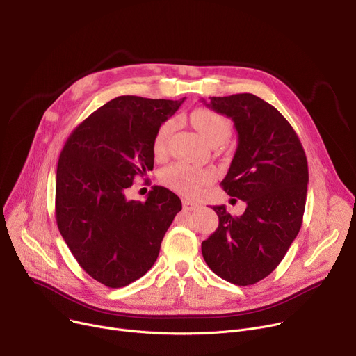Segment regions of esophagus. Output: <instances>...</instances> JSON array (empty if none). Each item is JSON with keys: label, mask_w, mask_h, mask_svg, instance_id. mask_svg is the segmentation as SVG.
<instances>
[{"label": "esophagus", "mask_w": 356, "mask_h": 356, "mask_svg": "<svg viewBox=\"0 0 356 356\" xmlns=\"http://www.w3.org/2000/svg\"><path fill=\"white\" fill-rule=\"evenodd\" d=\"M181 203H183V209H186V211H195L196 208H199V203L192 202L189 199H183Z\"/></svg>", "instance_id": "34e87169"}]
</instances>
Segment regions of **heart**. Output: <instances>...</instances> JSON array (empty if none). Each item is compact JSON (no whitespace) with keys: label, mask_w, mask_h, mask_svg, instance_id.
I'll list each match as a JSON object with an SVG mask.
<instances>
[{"label":"heart","mask_w":356,"mask_h":356,"mask_svg":"<svg viewBox=\"0 0 356 356\" xmlns=\"http://www.w3.org/2000/svg\"><path fill=\"white\" fill-rule=\"evenodd\" d=\"M192 125L199 131L200 136L211 145L222 144L231 136V122L218 112L207 108H199L191 115ZM172 122L167 121L159 127L153 140V152L156 156H163L165 153L167 138L170 136ZM212 180V175L208 172H200L196 168L175 163L165 167L161 173V181L168 188L183 193L186 196L197 195L204 184Z\"/></svg>","instance_id":"obj_1"}]
</instances>
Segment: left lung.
I'll return each instance as SVG.
<instances>
[{"mask_svg":"<svg viewBox=\"0 0 356 356\" xmlns=\"http://www.w3.org/2000/svg\"><path fill=\"white\" fill-rule=\"evenodd\" d=\"M202 99L234 121L238 147L220 186L247 208L232 216L213 207L216 231L202 242L209 268L236 286L255 284L282 263L302 228L309 170L305 149L289 121L252 93ZM236 200V199H232Z\"/></svg>","mask_w":356,"mask_h":356,"instance_id":"left-lung-1","label":"left lung"}]
</instances>
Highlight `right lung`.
Segmentation results:
<instances>
[{
	"label": "right lung",
	"mask_w": 356,
	"mask_h": 356,
	"mask_svg": "<svg viewBox=\"0 0 356 356\" xmlns=\"http://www.w3.org/2000/svg\"><path fill=\"white\" fill-rule=\"evenodd\" d=\"M180 101L118 97L69 136L56 173V222L79 266L106 287L128 286L153 267L181 202L154 186L128 200L136 176L153 170V140Z\"/></svg>",
	"instance_id": "obj_1"
}]
</instances>
